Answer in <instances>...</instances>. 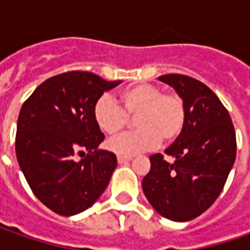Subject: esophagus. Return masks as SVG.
Instances as JSON below:
<instances>
[{
    "label": "esophagus",
    "instance_id": "obj_1",
    "mask_svg": "<svg viewBox=\"0 0 250 250\" xmlns=\"http://www.w3.org/2000/svg\"><path fill=\"white\" fill-rule=\"evenodd\" d=\"M130 159H132L130 156H122V154H118V156H117V160H118V163H120V164L128 163Z\"/></svg>",
    "mask_w": 250,
    "mask_h": 250
}]
</instances>
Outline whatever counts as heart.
Returning <instances> with one entry per match:
<instances>
[{
  "mask_svg": "<svg viewBox=\"0 0 250 250\" xmlns=\"http://www.w3.org/2000/svg\"><path fill=\"white\" fill-rule=\"evenodd\" d=\"M118 104L103 94L93 104V118L103 132L115 135L124 129L129 117L138 129L110 139L105 146L122 156L153 149L160 140L172 143L187 125V104L174 90L163 91L153 83H138L120 91Z\"/></svg>",
  "mask_w": 250,
  "mask_h": 250,
  "instance_id": "1",
  "label": "heart"
}]
</instances>
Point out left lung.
Masks as SVG:
<instances>
[{
  "label": "left lung",
  "mask_w": 250,
  "mask_h": 250,
  "mask_svg": "<svg viewBox=\"0 0 250 250\" xmlns=\"http://www.w3.org/2000/svg\"><path fill=\"white\" fill-rule=\"evenodd\" d=\"M184 97L187 125L166 154L150 156L151 167L142 188L156 211L172 221H189L205 213L226 185L236 156L229 112L205 83L179 73L159 78Z\"/></svg>",
  "instance_id": "1"
}]
</instances>
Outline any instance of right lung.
I'll use <instances>...</instances> for the list:
<instances>
[{
    "instance_id": "obj_1",
    "label": "right lung",
    "mask_w": 250,
    "mask_h": 250,
    "mask_svg": "<svg viewBox=\"0 0 250 250\" xmlns=\"http://www.w3.org/2000/svg\"><path fill=\"white\" fill-rule=\"evenodd\" d=\"M120 83L83 71L60 73L21 108L15 139L19 167L36 197L60 216L89 208L110 182L117 156L99 149L104 133L93 118V104Z\"/></svg>"
}]
</instances>
